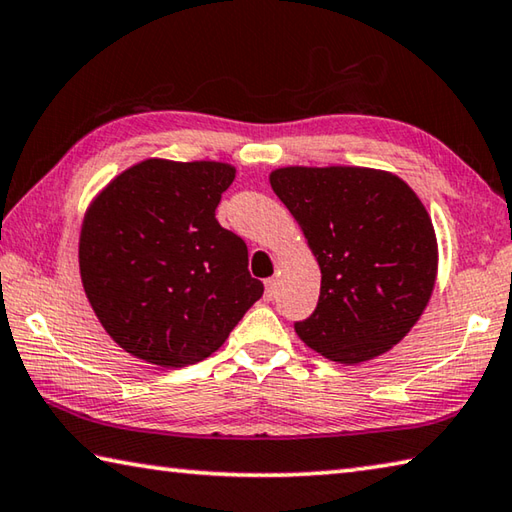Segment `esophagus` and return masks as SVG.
<instances>
[{
    "instance_id": "1",
    "label": "esophagus",
    "mask_w": 512,
    "mask_h": 512,
    "mask_svg": "<svg viewBox=\"0 0 512 512\" xmlns=\"http://www.w3.org/2000/svg\"><path fill=\"white\" fill-rule=\"evenodd\" d=\"M264 284H266V291H264V300H266V302H271V300H273V297H275V288H277V282H275V280H273V277H271V280H266Z\"/></svg>"
}]
</instances>
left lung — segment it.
Returning a JSON list of instances; mask_svg holds the SVG:
<instances>
[{
	"label": "left lung",
	"instance_id": "1",
	"mask_svg": "<svg viewBox=\"0 0 512 512\" xmlns=\"http://www.w3.org/2000/svg\"><path fill=\"white\" fill-rule=\"evenodd\" d=\"M271 188L320 264V300L295 333L324 358L356 365L398 345L436 280L432 219L403 179L367 167H280Z\"/></svg>",
	"mask_w": 512,
	"mask_h": 512
}]
</instances>
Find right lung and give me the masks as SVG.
I'll list each match as a JSON object with an SVG mask.
<instances>
[{"label": "right lung", "mask_w": 512, "mask_h": 512, "mask_svg": "<svg viewBox=\"0 0 512 512\" xmlns=\"http://www.w3.org/2000/svg\"><path fill=\"white\" fill-rule=\"evenodd\" d=\"M235 167L147 159L91 203L80 277L105 331L132 356L194 365L224 345L264 293L248 248L215 210Z\"/></svg>", "instance_id": "1"}]
</instances>
